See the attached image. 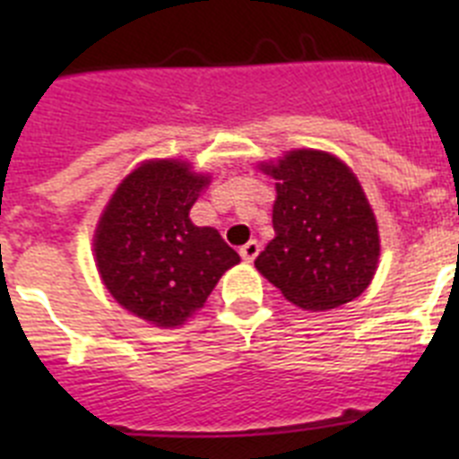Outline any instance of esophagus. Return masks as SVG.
Wrapping results in <instances>:
<instances>
[{
    "label": "esophagus",
    "instance_id": "1",
    "mask_svg": "<svg viewBox=\"0 0 459 459\" xmlns=\"http://www.w3.org/2000/svg\"><path fill=\"white\" fill-rule=\"evenodd\" d=\"M257 255H259V243L257 241H248L241 248V257L246 259V262H253V259L257 257Z\"/></svg>",
    "mask_w": 459,
    "mask_h": 459
}]
</instances>
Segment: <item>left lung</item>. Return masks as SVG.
Segmentation results:
<instances>
[{"label": "left lung", "instance_id": "left-lung-1", "mask_svg": "<svg viewBox=\"0 0 459 459\" xmlns=\"http://www.w3.org/2000/svg\"><path fill=\"white\" fill-rule=\"evenodd\" d=\"M257 169L275 179V238L255 269L296 307L333 310L370 287L379 266L377 216L335 153L291 149Z\"/></svg>", "mask_w": 459, "mask_h": 459}]
</instances>
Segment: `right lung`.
<instances>
[{
	"label": "right lung",
	"instance_id": "1",
	"mask_svg": "<svg viewBox=\"0 0 459 459\" xmlns=\"http://www.w3.org/2000/svg\"><path fill=\"white\" fill-rule=\"evenodd\" d=\"M211 174L184 158H149L126 174L93 230V262L109 296L158 328H177L204 307L218 280L241 262L190 209Z\"/></svg>",
	"mask_w": 459,
	"mask_h": 459
}]
</instances>
